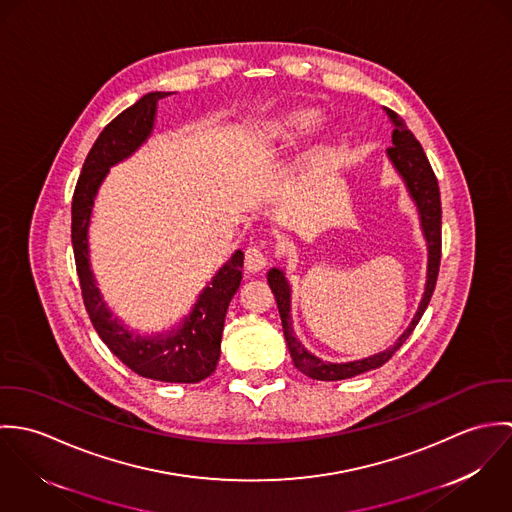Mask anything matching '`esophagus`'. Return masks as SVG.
Masks as SVG:
<instances>
[{
  "mask_svg": "<svg viewBox=\"0 0 512 512\" xmlns=\"http://www.w3.org/2000/svg\"><path fill=\"white\" fill-rule=\"evenodd\" d=\"M266 264H268V254L264 252V248H260V246H250V248L244 252V268H246L250 274L260 272Z\"/></svg>",
  "mask_w": 512,
  "mask_h": 512,
  "instance_id": "1",
  "label": "esophagus"
}]
</instances>
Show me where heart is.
<instances>
[{
	"mask_svg": "<svg viewBox=\"0 0 512 512\" xmlns=\"http://www.w3.org/2000/svg\"><path fill=\"white\" fill-rule=\"evenodd\" d=\"M317 120H319V110H315V108H307V106L292 108V110L284 112L282 116H278L276 120L268 122L260 130L258 140L266 146L290 144L297 136L305 134ZM319 147H325V144Z\"/></svg>",
	"mask_w": 512,
	"mask_h": 512,
	"instance_id": "obj_1",
	"label": "heart"
}]
</instances>
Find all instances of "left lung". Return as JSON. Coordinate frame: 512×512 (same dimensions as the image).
<instances>
[{
  "label": "left lung",
  "instance_id": "obj_1",
  "mask_svg": "<svg viewBox=\"0 0 512 512\" xmlns=\"http://www.w3.org/2000/svg\"><path fill=\"white\" fill-rule=\"evenodd\" d=\"M386 114L390 116L392 124H394V132H392V147H388V157L392 161V165L396 167V171L402 175L412 199L418 205L420 211V219H422V228H424V236L428 240V282H426V292L420 301L418 313L412 319L410 327L402 333V337L396 341L394 347L386 349L384 353L372 355L363 361H353V363H325L321 359H317L315 355L307 353L305 347L295 339L293 333L292 317H290V286L288 280L284 276L282 270L272 268L268 274V286L276 297L278 303V311L282 317V327H284V337L292 355L293 365L297 370H301L303 374H307L313 380H345L357 374H363L368 370H374L378 366L384 365L386 361L392 359V355L406 343V339L412 335V331L416 329L418 321L422 319L434 290H436V282H438L439 262H441V199H439L438 179L436 173L424 153V149L420 146V142L416 140V136L408 130L406 122L392 112L390 108H386Z\"/></svg>",
  "mask_w": 512,
  "mask_h": 512
}]
</instances>
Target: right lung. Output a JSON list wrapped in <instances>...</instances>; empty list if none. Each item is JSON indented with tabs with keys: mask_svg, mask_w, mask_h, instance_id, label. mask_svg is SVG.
Instances as JSON below:
<instances>
[{
	"mask_svg": "<svg viewBox=\"0 0 512 512\" xmlns=\"http://www.w3.org/2000/svg\"><path fill=\"white\" fill-rule=\"evenodd\" d=\"M169 92H149L134 106L118 114L88 151L73 195V250L82 301L88 317L108 349L136 374L161 380L195 384L211 376L220 357V337L232 295L242 280L244 254L238 250L199 295L191 315L167 335L140 337L112 317L98 292L88 264V222L96 191L108 169L132 155L146 142L153 128L155 104Z\"/></svg>",
	"mask_w": 512,
	"mask_h": 512,
	"instance_id": "1",
	"label": "right lung"
}]
</instances>
